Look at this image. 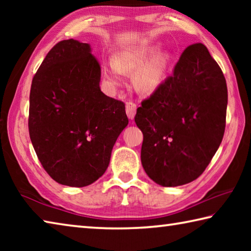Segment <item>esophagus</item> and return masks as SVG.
<instances>
[{
  "label": "esophagus",
  "instance_id": "esophagus-1",
  "mask_svg": "<svg viewBox=\"0 0 251 251\" xmlns=\"http://www.w3.org/2000/svg\"><path fill=\"white\" fill-rule=\"evenodd\" d=\"M136 109H137V106H136V104L134 103V101H127L126 103V114L127 116H128V118H130V120H133L135 114H136Z\"/></svg>",
  "mask_w": 251,
  "mask_h": 251
}]
</instances>
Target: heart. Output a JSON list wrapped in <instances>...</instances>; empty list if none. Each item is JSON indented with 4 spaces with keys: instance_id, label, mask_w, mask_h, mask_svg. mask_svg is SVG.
I'll return each instance as SVG.
<instances>
[{
    "instance_id": "b5f03b06",
    "label": "heart",
    "mask_w": 251,
    "mask_h": 251,
    "mask_svg": "<svg viewBox=\"0 0 251 251\" xmlns=\"http://www.w3.org/2000/svg\"><path fill=\"white\" fill-rule=\"evenodd\" d=\"M155 53L156 48H148L123 54L116 61L107 62L104 66L106 78L113 85H120L123 82V73L138 70L135 76L136 86L142 92H154L163 83L171 63L168 54H160L148 62Z\"/></svg>"
}]
</instances>
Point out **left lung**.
Segmentation results:
<instances>
[{"label": "left lung", "mask_w": 251, "mask_h": 251, "mask_svg": "<svg viewBox=\"0 0 251 251\" xmlns=\"http://www.w3.org/2000/svg\"><path fill=\"white\" fill-rule=\"evenodd\" d=\"M227 103L217 62L203 44L189 45L173 74L136 112L144 136L142 165L151 179L164 187L197 179L223 141Z\"/></svg>", "instance_id": "1"}]
</instances>
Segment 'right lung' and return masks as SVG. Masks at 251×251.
<instances>
[{
    "label": "right lung",
    "mask_w": 251,
    "mask_h": 251,
    "mask_svg": "<svg viewBox=\"0 0 251 251\" xmlns=\"http://www.w3.org/2000/svg\"><path fill=\"white\" fill-rule=\"evenodd\" d=\"M100 66L87 43L55 44L34 75L28 131L37 158L58 184L84 187L108 167L128 124L125 104L100 88Z\"/></svg>",
    "instance_id": "right-lung-1"
}]
</instances>
